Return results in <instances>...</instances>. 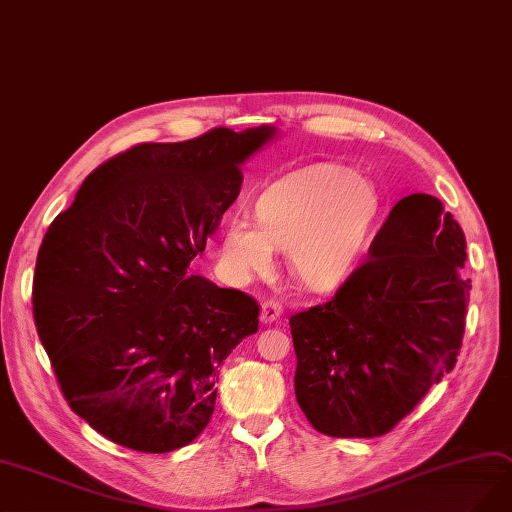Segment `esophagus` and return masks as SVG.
<instances>
[{
	"instance_id": "esophagus-1",
	"label": "esophagus",
	"mask_w": 512,
	"mask_h": 512,
	"mask_svg": "<svg viewBox=\"0 0 512 512\" xmlns=\"http://www.w3.org/2000/svg\"><path fill=\"white\" fill-rule=\"evenodd\" d=\"M280 316H282V306L278 304V301H263V306H261V314H259V318H261V323H276V320H280Z\"/></svg>"
}]
</instances>
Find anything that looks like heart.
<instances>
[{"instance_id": "1", "label": "heart", "mask_w": 512, "mask_h": 512, "mask_svg": "<svg viewBox=\"0 0 512 512\" xmlns=\"http://www.w3.org/2000/svg\"><path fill=\"white\" fill-rule=\"evenodd\" d=\"M382 198L354 170L335 164L301 168L274 181L255 200V223L234 217L225 223L219 257L225 276L246 285L274 268V251H287L291 274L314 291H329L361 261Z\"/></svg>"}]
</instances>
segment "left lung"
Returning a JSON list of instances; mask_svg holds the SVG:
<instances>
[{"instance_id":"1","label":"left lung","mask_w":512,"mask_h":512,"mask_svg":"<svg viewBox=\"0 0 512 512\" xmlns=\"http://www.w3.org/2000/svg\"><path fill=\"white\" fill-rule=\"evenodd\" d=\"M367 257L331 301L289 320L297 403L339 439L390 432L456 367L464 337L466 238L439 198L396 202Z\"/></svg>"}]
</instances>
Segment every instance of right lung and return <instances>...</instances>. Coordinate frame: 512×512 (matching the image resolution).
I'll list each match as a JSON object with an SVG mask.
<instances>
[{"instance_id": "1", "label": "right lung", "mask_w": 512, "mask_h": 512, "mask_svg": "<svg viewBox=\"0 0 512 512\" xmlns=\"http://www.w3.org/2000/svg\"><path fill=\"white\" fill-rule=\"evenodd\" d=\"M276 135L213 128L141 143L86 177L37 253L33 318L69 407L143 453L211 422L219 365L257 333L259 304L189 266L240 194V164Z\"/></svg>"}]
</instances>
